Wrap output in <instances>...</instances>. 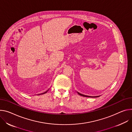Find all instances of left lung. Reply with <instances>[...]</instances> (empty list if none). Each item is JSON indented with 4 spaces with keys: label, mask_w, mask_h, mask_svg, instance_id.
Here are the masks:
<instances>
[{
    "label": "left lung",
    "mask_w": 132,
    "mask_h": 132,
    "mask_svg": "<svg viewBox=\"0 0 132 132\" xmlns=\"http://www.w3.org/2000/svg\"><path fill=\"white\" fill-rule=\"evenodd\" d=\"M78 93V94H79V95H81V96H84V97H90V96H86V95H82V94H80V93H79L78 92H77ZM97 97H98V96H96Z\"/></svg>",
    "instance_id": "1"
}]
</instances>
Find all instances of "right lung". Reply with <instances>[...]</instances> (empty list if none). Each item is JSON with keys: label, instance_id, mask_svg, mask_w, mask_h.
I'll use <instances>...</instances> for the list:
<instances>
[{"label": "right lung", "instance_id": "obj_1", "mask_svg": "<svg viewBox=\"0 0 132 132\" xmlns=\"http://www.w3.org/2000/svg\"><path fill=\"white\" fill-rule=\"evenodd\" d=\"M47 93V92H45V93H43V94H45V93Z\"/></svg>", "mask_w": 132, "mask_h": 132}]
</instances>
